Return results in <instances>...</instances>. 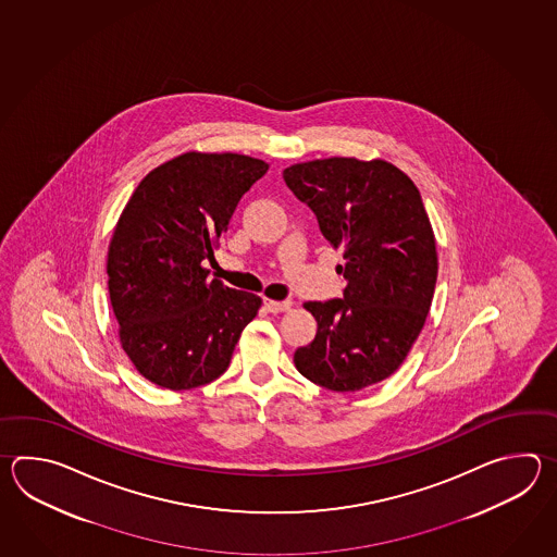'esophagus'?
I'll use <instances>...</instances> for the list:
<instances>
[{"instance_id":"obj_1","label":"esophagus","mask_w":557,"mask_h":557,"mask_svg":"<svg viewBox=\"0 0 557 557\" xmlns=\"http://www.w3.org/2000/svg\"><path fill=\"white\" fill-rule=\"evenodd\" d=\"M264 307L269 312H284V310H288V308L293 307V302L290 300H271V298H264Z\"/></svg>"}]
</instances>
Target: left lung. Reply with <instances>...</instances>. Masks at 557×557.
I'll return each mask as SVG.
<instances>
[{"instance_id":"8db88e82","label":"left lung","mask_w":557,"mask_h":557,"mask_svg":"<svg viewBox=\"0 0 557 557\" xmlns=\"http://www.w3.org/2000/svg\"><path fill=\"white\" fill-rule=\"evenodd\" d=\"M284 183L343 250V298L305 302L317 336L295 352L305 379L356 392L392 376L426 322L438 276L436 238L420 190L384 159L329 157L283 171Z\"/></svg>"}]
</instances>
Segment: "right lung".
Listing matches in <instances>:
<instances>
[{
	"instance_id": "obj_1",
	"label": "right lung",
	"mask_w": 557,
	"mask_h": 557,
	"mask_svg": "<svg viewBox=\"0 0 557 557\" xmlns=\"http://www.w3.org/2000/svg\"><path fill=\"white\" fill-rule=\"evenodd\" d=\"M269 171L249 154H178L143 177L107 250L119 343L143 379L190 391L219 379L261 296L209 278L240 197Z\"/></svg>"
}]
</instances>
